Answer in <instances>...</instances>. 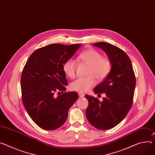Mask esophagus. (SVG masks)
<instances>
[{
	"label": "esophagus",
	"mask_w": 155,
	"mask_h": 155,
	"mask_svg": "<svg viewBox=\"0 0 155 155\" xmlns=\"http://www.w3.org/2000/svg\"><path fill=\"white\" fill-rule=\"evenodd\" d=\"M78 94H79V96L80 97H84L85 96V95H84V94L81 93V92H79Z\"/></svg>",
	"instance_id": "34e87169"
}]
</instances>
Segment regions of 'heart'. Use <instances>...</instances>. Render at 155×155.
Returning a JSON list of instances; mask_svg holds the SVG:
<instances>
[{
  "mask_svg": "<svg viewBox=\"0 0 155 155\" xmlns=\"http://www.w3.org/2000/svg\"><path fill=\"white\" fill-rule=\"evenodd\" d=\"M78 59L89 65L87 74L86 78H80L73 81L70 85L72 91L86 92L96 84V81L94 76L99 80H102L110 73L112 63L107 58L102 57L101 53L94 49H89L82 51L78 56ZM77 62L73 58H69L64 61L63 69L64 73L70 78L76 76Z\"/></svg>",
  "mask_w": 155,
  "mask_h": 155,
  "instance_id": "obj_1",
  "label": "heart"
}]
</instances>
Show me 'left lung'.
<instances>
[{"instance_id":"left-lung-1","label":"left lung","mask_w":155,"mask_h":155,"mask_svg":"<svg viewBox=\"0 0 155 155\" xmlns=\"http://www.w3.org/2000/svg\"><path fill=\"white\" fill-rule=\"evenodd\" d=\"M94 46L102 49L112 63L110 73L94 89L96 94L105 93L100 102L97 98L86 95L89 102L86 115L89 123L99 130L112 128L122 122L132 107L136 79L132 62L119 48L105 42Z\"/></svg>"}]
</instances>
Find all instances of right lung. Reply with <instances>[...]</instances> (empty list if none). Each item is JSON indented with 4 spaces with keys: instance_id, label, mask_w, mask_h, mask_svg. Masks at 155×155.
Returning <instances> with one entry per match:
<instances>
[{
    "instance_id": "obj_1",
    "label": "right lung",
    "mask_w": 155,
    "mask_h": 155,
    "mask_svg": "<svg viewBox=\"0 0 155 155\" xmlns=\"http://www.w3.org/2000/svg\"><path fill=\"white\" fill-rule=\"evenodd\" d=\"M81 46L51 44L42 47L31 54L23 68L22 102L33 121L44 130L62 126L69 108L78 99L77 92H65L68 81L63 65ZM59 91L64 94L56 97L54 94Z\"/></svg>"
}]
</instances>
